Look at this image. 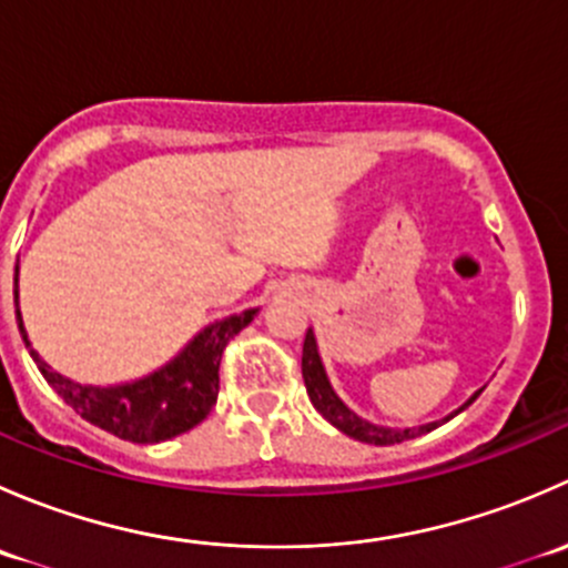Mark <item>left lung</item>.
<instances>
[{"label":"left lung","mask_w":568,"mask_h":568,"mask_svg":"<svg viewBox=\"0 0 568 568\" xmlns=\"http://www.w3.org/2000/svg\"><path fill=\"white\" fill-rule=\"evenodd\" d=\"M302 379H305L307 395H311L313 406L321 412V417H324V420H329L332 426H335L337 432L346 434V437L359 439V443H368V445H395V443H404V439H415V437H420V434L434 432V428L443 426V423H448L450 417H456L459 412L467 409V406L480 395V390L473 393L467 400H464L459 409L450 412V415L443 417V420L426 423V426H412V428L376 426V423L365 420V417H359L357 412L348 409V406L341 400V395L335 393L329 376H326L324 363H321L316 332L313 329H307L305 346H302Z\"/></svg>","instance_id":"obj_1"}]
</instances>
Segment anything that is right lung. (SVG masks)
<instances>
[{"label":"right lung","instance_id":"right-lung-1","mask_svg":"<svg viewBox=\"0 0 568 568\" xmlns=\"http://www.w3.org/2000/svg\"><path fill=\"white\" fill-rule=\"evenodd\" d=\"M13 294L21 337H24L43 379L84 420L136 445H156L173 439L209 417L211 406L216 404V393H220L222 352L231 337H236L257 316V307H250V311L214 321V324L203 326L170 363H164L153 374L125 382V385L95 387L79 385V382L57 374L32 348L19 311V266H16Z\"/></svg>","mask_w":568,"mask_h":568}]
</instances>
